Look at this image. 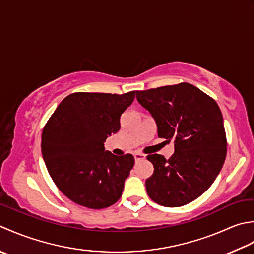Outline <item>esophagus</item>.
Returning <instances> with one entry per match:
<instances>
[{
  "instance_id": "1",
  "label": "esophagus",
  "mask_w": 254,
  "mask_h": 254,
  "mask_svg": "<svg viewBox=\"0 0 254 254\" xmlns=\"http://www.w3.org/2000/svg\"><path fill=\"white\" fill-rule=\"evenodd\" d=\"M133 157H134V160H136V161H140V160H143L144 158H146V156H144V154H142V153H140V152H134Z\"/></svg>"
}]
</instances>
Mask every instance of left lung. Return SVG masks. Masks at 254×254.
<instances>
[{"label":"left lung","instance_id":"obj_1","mask_svg":"<svg viewBox=\"0 0 254 254\" xmlns=\"http://www.w3.org/2000/svg\"><path fill=\"white\" fill-rule=\"evenodd\" d=\"M136 96L156 121L158 136L174 141L169 160L149 154L153 174L149 197L165 207L190 203L206 192L224 165L227 139L218 104L190 83L137 91Z\"/></svg>","mask_w":254,"mask_h":254}]
</instances>
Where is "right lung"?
Wrapping results in <instances>:
<instances>
[{
  "label": "right lung",
  "mask_w": 254,
  "mask_h": 254,
  "mask_svg": "<svg viewBox=\"0 0 254 254\" xmlns=\"http://www.w3.org/2000/svg\"><path fill=\"white\" fill-rule=\"evenodd\" d=\"M134 93H73L45 125L41 152L46 167L57 188L75 204L102 209L121 198L134 159L105 151L104 142L121 129V116Z\"/></svg>",
  "instance_id": "obj_1"
}]
</instances>
